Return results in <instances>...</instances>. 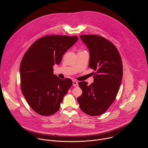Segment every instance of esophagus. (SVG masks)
I'll use <instances>...</instances> for the list:
<instances>
[{"mask_svg":"<svg viewBox=\"0 0 148 148\" xmlns=\"http://www.w3.org/2000/svg\"><path fill=\"white\" fill-rule=\"evenodd\" d=\"M73 85L75 87H77L78 86V82L75 80H73Z\"/></svg>","mask_w":148,"mask_h":148,"instance_id":"esophagus-1","label":"esophagus"}]
</instances>
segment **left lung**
Wrapping results in <instances>:
<instances>
[{
  "label": "left lung",
  "mask_w": 148,
  "mask_h": 148,
  "mask_svg": "<svg viewBox=\"0 0 148 148\" xmlns=\"http://www.w3.org/2000/svg\"><path fill=\"white\" fill-rule=\"evenodd\" d=\"M80 37L89 51V66L96 72L90 85L85 81L78 83L82 93L77 101L84 112L99 116L105 113L116 97L123 77L122 58L113 43L103 37L85 34Z\"/></svg>",
  "instance_id": "1"
}]
</instances>
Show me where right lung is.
<instances>
[{
  "label": "right lung",
  "instance_id": "right-lung-1",
  "mask_svg": "<svg viewBox=\"0 0 148 148\" xmlns=\"http://www.w3.org/2000/svg\"><path fill=\"white\" fill-rule=\"evenodd\" d=\"M77 40L76 36H45L24 54L19 69L21 88L28 104L39 115L56 113L72 86L71 79H62L53 74V66L60 63L64 53Z\"/></svg>",
  "mask_w": 148,
  "mask_h": 148
}]
</instances>
